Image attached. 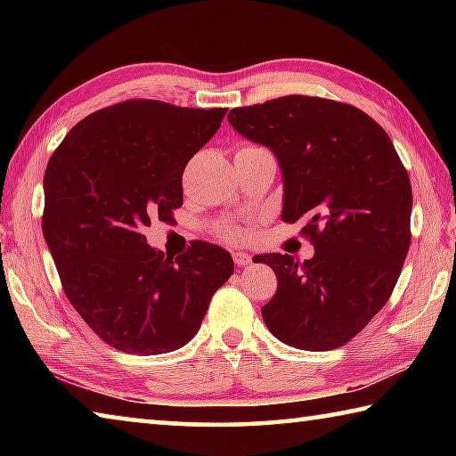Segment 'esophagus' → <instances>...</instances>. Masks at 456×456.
I'll return each instance as SVG.
<instances>
[{
    "instance_id": "1",
    "label": "esophagus",
    "mask_w": 456,
    "mask_h": 456,
    "mask_svg": "<svg viewBox=\"0 0 456 456\" xmlns=\"http://www.w3.org/2000/svg\"><path fill=\"white\" fill-rule=\"evenodd\" d=\"M233 261L237 267H247L251 265V256L249 253H233Z\"/></svg>"
}]
</instances>
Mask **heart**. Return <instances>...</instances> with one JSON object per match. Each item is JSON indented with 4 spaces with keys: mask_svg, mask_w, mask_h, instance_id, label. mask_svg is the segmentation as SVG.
Returning a JSON list of instances; mask_svg holds the SVG:
<instances>
[{
    "mask_svg": "<svg viewBox=\"0 0 456 456\" xmlns=\"http://www.w3.org/2000/svg\"><path fill=\"white\" fill-rule=\"evenodd\" d=\"M221 231H223V235H225L227 239H241L245 235L243 229L237 227V225H225Z\"/></svg>",
    "mask_w": 456,
    "mask_h": 456,
    "instance_id": "1",
    "label": "heart"
}]
</instances>
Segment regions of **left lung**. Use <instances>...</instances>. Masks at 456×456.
<instances>
[{"label": "left lung", "instance_id": "1", "mask_svg": "<svg viewBox=\"0 0 456 456\" xmlns=\"http://www.w3.org/2000/svg\"><path fill=\"white\" fill-rule=\"evenodd\" d=\"M227 118L275 154L281 219L302 221L315 249L304 264L259 256L277 277L265 326L293 348H339L388 302L411 247L412 189L395 144L356 106L318 96L233 108Z\"/></svg>", "mask_w": 456, "mask_h": 456}]
</instances>
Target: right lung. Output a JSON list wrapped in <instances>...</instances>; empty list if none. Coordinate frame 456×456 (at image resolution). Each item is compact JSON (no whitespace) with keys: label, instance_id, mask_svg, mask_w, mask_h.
Instances as JSON below:
<instances>
[{"label":"right lung","instance_id":"right-lung-1","mask_svg":"<svg viewBox=\"0 0 456 456\" xmlns=\"http://www.w3.org/2000/svg\"><path fill=\"white\" fill-rule=\"evenodd\" d=\"M227 108L126 100L80 120L44 175V239L61 288L100 339L126 354L173 352L197 334L233 275L229 251L195 241L165 257L142 235L183 205V171Z\"/></svg>","mask_w":456,"mask_h":456}]
</instances>
